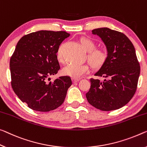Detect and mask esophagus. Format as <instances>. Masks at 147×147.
I'll list each match as a JSON object with an SVG mask.
<instances>
[{
	"label": "esophagus",
	"instance_id": "obj_1",
	"mask_svg": "<svg viewBox=\"0 0 147 147\" xmlns=\"http://www.w3.org/2000/svg\"><path fill=\"white\" fill-rule=\"evenodd\" d=\"M72 80H73V82H74V83H76V82H78V81H80V79L73 78V79H72Z\"/></svg>",
	"mask_w": 147,
	"mask_h": 147
}]
</instances>
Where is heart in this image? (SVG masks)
<instances>
[{
    "label": "heart",
    "instance_id": "b5f03b06",
    "mask_svg": "<svg viewBox=\"0 0 147 147\" xmlns=\"http://www.w3.org/2000/svg\"><path fill=\"white\" fill-rule=\"evenodd\" d=\"M81 47L85 51L88 52L87 60L89 64L94 68H99L105 64L108 58V52L105 49H95V43L91 39L87 37H81L80 40ZM62 46H60L56 52V56L58 60H62ZM90 70L89 65L83 64H69L62 69L64 75L69 76L72 78L79 79Z\"/></svg>",
    "mask_w": 147,
    "mask_h": 147
}]
</instances>
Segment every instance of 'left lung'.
<instances>
[{"mask_svg": "<svg viewBox=\"0 0 147 147\" xmlns=\"http://www.w3.org/2000/svg\"><path fill=\"white\" fill-rule=\"evenodd\" d=\"M92 33L101 38L108 58L94 74L105 80L90 79L86 98L90 105L102 111L119 109L129 102L137 89L140 66L135 47L125 35L109 28L94 29Z\"/></svg>", "mask_w": 147, "mask_h": 147, "instance_id": "obj_1", "label": "left lung"}]
</instances>
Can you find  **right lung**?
<instances>
[{"mask_svg":"<svg viewBox=\"0 0 147 147\" xmlns=\"http://www.w3.org/2000/svg\"><path fill=\"white\" fill-rule=\"evenodd\" d=\"M69 36L66 31H38L22 37L10 60L11 85L16 94L28 107L49 112L64 102L72 84L70 77L51 81L60 67L56 52Z\"/></svg>","mask_w":147,"mask_h":147,"instance_id":"right-lung-1","label":"right lung"}]
</instances>
